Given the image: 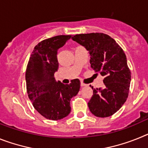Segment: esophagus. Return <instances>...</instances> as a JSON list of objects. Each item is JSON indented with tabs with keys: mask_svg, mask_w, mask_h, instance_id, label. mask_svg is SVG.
<instances>
[{
	"mask_svg": "<svg viewBox=\"0 0 148 148\" xmlns=\"http://www.w3.org/2000/svg\"><path fill=\"white\" fill-rule=\"evenodd\" d=\"M80 86H86V84H85L84 83L81 82V83H80Z\"/></svg>",
	"mask_w": 148,
	"mask_h": 148,
	"instance_id": "obj_1",
	"label": "esophagus"
}]
</instances>
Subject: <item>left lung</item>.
Wrapping results in <instances>:
<instances>
[{
  "label": "left lung",
  "instance_id": "1",
  "mask_svg": "<svg viewBox=\"0 0 148 148\" xmlns=\"http://www.w3.org/2000/svg\"><path fill=\"white\" fill-rule=\"evenodd\" d=\"M72 39L89 51L91 67L104 77L103 88H93L88 103L91 112L99 118L115 114L127 101L131 72L124 51L112 38L102 33L77 34Z\"/></svg>",
  "mask_w": 148,
  "mask_h": 148
}]
</instances>
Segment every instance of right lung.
<instances>
[{"label":"right lung","instance_id":"obj_1","mask_svg":"<svg viewBox=\"0 0 148 148\" xmlns=\"http://www.w3.org/2000/svg\"><path fill=\"white\" fill-rule=\"evenodd\" d=\"M71 38V35H60L40 42L34 47L27 66L28 97L36 110L49 120H60L69 115L71 99L80 88L78 79L65 85L54 77L59 67L57 51Z\"/></svg>","mask_w":148,"mask_h":148}]
</instances>
